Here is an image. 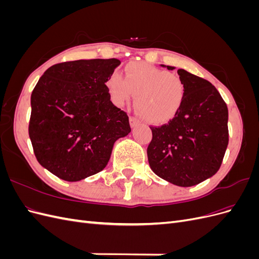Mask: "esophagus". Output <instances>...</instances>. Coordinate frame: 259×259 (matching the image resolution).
Listing matches in <instances>:
<instances>
[{
	"label": "esophagus",
	"instance_id": "1",
	"mask_svg": "<svg viewBox=\"0 0 259 259\" xmlns=\"http://www.w3.org/2000/svg\"><path fill=\"white\" fill-rule=\"evenodd\" d=\"M130 124H131V127H135L139 124V120L135 116H130Z\"/></svg>",
	"mask_w": 259,
	"mask_h": 259
}]
</instances>
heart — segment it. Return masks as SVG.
Here are the masks:
<instances>
[{
    "instance_id": "b5f03b06",
    "label": "heart",
    "mask_w": 259,
    "mask_h": 259,
    "mask_svg": "<svg viewBox=\"0 0 259 259\" xmlns=\"http://www.w3.org/2000/svg\"><path fill=\"white\" fill-rule=\"evenodd\" d=\"M106 88L111 100L120 107L136 96L137 112L155 124L174 117L186 95L185 83L177 74L144 62H130L124 68V77L111 74L106 81Z\"/></svg>"
}]
</instances>
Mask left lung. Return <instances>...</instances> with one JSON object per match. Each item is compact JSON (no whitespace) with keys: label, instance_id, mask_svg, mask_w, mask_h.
Returning <instances> with one entry per match:
<instances>
[{"label":"left lung","instance_id":"obj_1","mask_svg":"<svg viewBox=\"0 0 259 259\" xmlns=\"http://www.w3.org/2000/svg\"><path fill=\"white\" fill-rule=\"evenodd\" d=\"M177 73L186 86L184 104L166 124L150 126L147 154L154 174L191 187L215 175L222 165L229 142L228 108L211 83L184 69Z\"/></svg>","mask_w":259,"mask_h":259}]
</instances>
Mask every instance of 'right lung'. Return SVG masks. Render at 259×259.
<instances>
[{
    "instance_id": "right-lung-1",
    "label": "right lung",
    "mask_w": 259,
    "mask_h": 259,
    "mask_svg": "<svg viewBox=\"0 0 259 259\" xmlns=\"http://www.w3.org/2000/svg\"><path fill=\"white\" fill-rule=\"evenodd\" d=\"M119 59L73 60L50 67L31 94L29 136L37 162L67 182L103 170L117 139L131 132L106 81Z\"/></svg>"
}]
</instances>
